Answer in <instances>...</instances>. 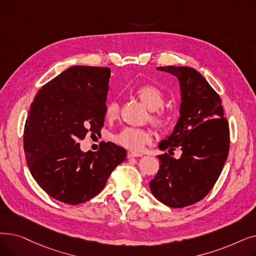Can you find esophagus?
I'll return each instance as SVG.
<instances>
[{
	"instance_id": "1",
	"label": "esophagus",
	"mask_w": 256,
	"mask_h": 256,
	"mask_svg": "<svg viewBox=\"0 0 256 256\" xmlns=\"http://www.w3.org/2000/svg\"><path fill=\"white\" fill-rule=\"evenodd\" d=\"M142 154L140 152H132V150H128V158H135V157H141Z\"/></svg>"
}]
</instances>
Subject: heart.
Returning <instances> with one entry per match:
<instances>
[{
	"instance_id": "b5f03b06",
	"label": "heart",
	"mask_w": 256,
	"mask_h": 256,
	"mask_svg": "<svg viewBox=\"0 0 256 256\" xmlns=\"http://www.w3.org/2000/svg\"><path fill=\"white\" fill-rule=\"evenodd\" d=\"M140 100L152 110L150 120L157 126H163L168 122V113L161 106L164 104V94L154 84H143L136 90ZM119 104L117 100H110L106 106V117L115 119L119 115ZM119 146L132 150H141L152 141V135L148 130L139 128H124L114 136Z\"/></svg>"
}]
</instances>
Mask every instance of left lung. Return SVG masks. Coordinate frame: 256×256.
<instances>
[{
	"label": "left lung",
	"instance_id": "8db88e82",
	"mask_svg": "<svg viewBox=\"0 0 256 256\" xmlns=\"http://www.w3.org/2000/svg\"><path fill=\"white\" fill-rule=\"evenodd\" d=\"M157 70L180 82V118L172 134L159 143L161 150L179 148V159L159 154L160 168L150 182L156 198L172 208L192 205L212 190L229 152V126L222 99L196 70L166 66Z\"/></svg>",
	"mask_w": 256,
	"mask_h": 256
}]
</instances>
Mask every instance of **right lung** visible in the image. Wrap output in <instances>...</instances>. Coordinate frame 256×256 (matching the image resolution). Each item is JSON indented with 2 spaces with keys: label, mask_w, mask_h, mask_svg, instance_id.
Returning a JSON list of instances; mask_svg holds the SVG:
<instances>
[{
  "label": "right lung",
  "mask_w": 256,
  "mask_h": 256,
  "mask_svg": "<svg viewBox=\"0 0 256 256\" xmlns=\"http://www.w3.org/2000/svg\"><path fill=\"white\" fill-rule=\"evenodd\" d=\"M110 70L73 66L40 88L24 128L26 162L44 192L62 203H84L100 192L126 159V150L106 142L97 152L80 148L88 132L104 126Z\"/></svg>",
  "instance_id": "1"
}]
</instances>
